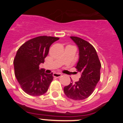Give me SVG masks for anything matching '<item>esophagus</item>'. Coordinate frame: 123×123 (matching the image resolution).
Returning <instances> with one entry per match:
<instances>
[{
  "label": "esophagus",
  "mask_w": 123,
  "mask_h": 123,
  "mask_svg": "<svg viewBox=\"0 0 123 123\" xmlns=\"http://www.w3.org/2000/svg\"><path fill=\"white\" fill-rule=\"evenodd\" d=\"M61 76H62V74L59 73H54L53 74V76H54V78H59Z\"/></svg>",
  "instance_id": "34e87169"
}]
</instances>
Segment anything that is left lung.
I'll return each mask as SVG.
<instances>
[{
  "mask_svg": "<svg viewBox=\"0 0 123 123\" xmlns=\"http://www.w3.org/2000/svg\"><path fill=\"white\" fill-rule=\"evenodd\" d=\"M70 38L79 49V60L76 68L81 75L79 81L65 86L63 91L69 98L81 100L94 92L100 78L101 63L96 50L90 43L78 37Z\"/></svg>",
  "mask_w": 123,
  "mask_h": 123,
  "instance_id": "left-lung-1",
  "label": "left lung"
}]
</instances>
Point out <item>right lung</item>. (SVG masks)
I'll list each match as a JSON object with an SVG mask.
<instances>
[{
	"instance_id": "obj_1",
	"label": "right lung",
	"mask_w": 123,
	"mask_h": 123,
	"mask_svg": "<svg viewBox=\"0 0 123 123\" xmlns=\"http://www.w3.org/2000/svg\"><path fill=\"white\" fill-rule=\"evenodd\" d=\"M58 37L39 36L26 42L18 50L13 61L15 76L22 89L32 96L43 95L53 80V73L47 74L39 65L44 63L49 48Z\"/></svg>"
}]
</instances>
